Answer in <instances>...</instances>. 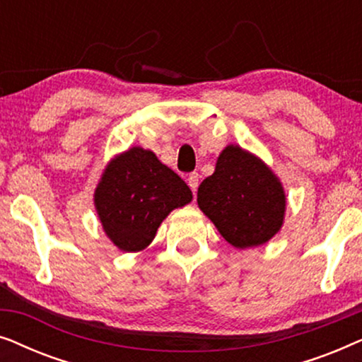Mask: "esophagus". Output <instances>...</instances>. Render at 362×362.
Instances as JSON below:
<instances>
[{"label":"esophagus","instance_id":"obj_1","mask_svg":"<svg viewBox=\"0 0 362 362\" xmlns=\"http://www.w3.org/2000/svg\"><path fill=\"white\" fill-rule=\"evenodd\" d=\"M199 173H189V176H187V185L192 189V192L197 191V186H199Z\"/></svg>","mask_w":362,"mask_h":362}]
</instances>
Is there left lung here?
<instances>
[{
    "label": "left lung",
    "mask_w": 362,
    "mask_h": 362,
    "mask_svg": "<svg viewBox=\"0 0 362 362\" xmlns=\"http://www.w3.org/2000/svg\"><path fill=\"white\" fill-rule=\"evenodd\" d=\"M197 204L237 249L265 244L284 224V187L259 158L240 146L221 153L216 171L197 189Z\"/></svg>",
    "instance_id": "left-lung-1"
}]
</instances>
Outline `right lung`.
Returning <instances> with one entry per match:
<instances>
[{
    "instance_id": "right-lung-1",
    "label": "right lung",
    "mask_w": 362,
    "mask_h": 362,
    "mask_svg": "<svg viewBox=\"0 0 362 362\" xmlns=\"http://www.w3.org/2000/svg\"><path fill=\"white\" fill-rule=\"evenodd\" d=\"M191 199L189 186L155 153L138 146L107 166L95 191L103 230L123 252L145 249L163 219Z\"/></svg>"
}]
</instances>
